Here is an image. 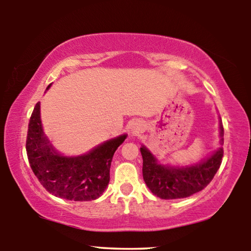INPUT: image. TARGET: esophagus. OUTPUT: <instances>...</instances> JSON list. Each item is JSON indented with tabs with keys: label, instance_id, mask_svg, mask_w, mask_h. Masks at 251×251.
Returning a JSON list of instances; mask_svg holds the SVG:
<instances>
[{
	"label": "esophagus",
	"instance_id": "34e87169",
	"mask_svg": "<svg viewBox=\"0 0 251 251\" xmlns=\"http://www.w3.org/2000/svg\"><path fill=\"white\" fill-rule=\"evenodd\" d=\"M129 129H130V134L133 136H136V135H138L139 133H142L143 126L139 122H133L130 124Z\"/></svg>",
	"mask_w": 251,
	"mask_h": 251
}]
</instances>
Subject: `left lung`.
<instances>
[{
	"label": "left lung",
	"instance_id": "obj_1",
	"mask_svg": "<svg viewBox=\"0 0 251 251\" xmlns=\"http://www.w3.org/2000/svg\"><path fill=\"white\" fill-rule=\"evenodd\" d=\"M220 147L192 165L161 164L145 145H142L143 177L155 196L161 199L186 198L201 192L209 184L220 167L224 156V127L219 117Z\"/></svg>",
	"mask_w": 251,
	"mask_h": 251
}]
</instances>
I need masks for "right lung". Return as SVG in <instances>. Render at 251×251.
<instances>
[{"label": "right lung", "instance_id": "right-lung-1", "mask_svg": "<svg viewBox=\"0 0 251 251\" xmlns=\"http://www.w3.org/2000/svg\"><path fill=\"white\" fill-rule=\"evenodd\" d=\"M126 137L127 134H123L110 138L82 155H63L44 133L39 101L28 123L26 138L28 163L37 179L50 194L67 201H95L108 186L114 152Z\"/></svg>", "mask_w": 251, "mask_h": 251}]
</instances>
